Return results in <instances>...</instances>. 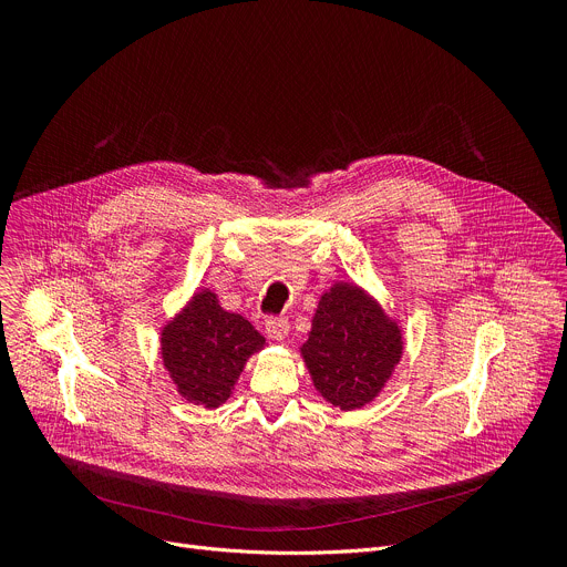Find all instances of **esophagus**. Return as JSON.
Segmentation results:
<instances>
[{"mask_svg": "<svg viewBox=\"0 0 567 567\" xmlns=\"http://www.w3.org/2000/svg\"><path fill=\"white\" fill-rule=\"evenodd\" d=\"M265 330L271 341H282L289 334V320L287 318H269L265 322Z\"/></svg>", "mask_w": 567, "mask_h": 567, "instance_id": "obj_1", "label": "esophagus"}]
</instances>
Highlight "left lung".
Here are the masks:
<instances>
[{
	"mask_svg": "<svg viewBox=\"0 0 567 567\" xmlns=\"http://www.w3.org/2000/svg\"><path fill=\"white\" fill-rule=\"evenodd\" d=\"M403 352L396 322L352 282H337L318 300L300 354L316 390L341 411L363 409Z\"/></svg>",
	"mask_w": 567,
	"mask_h": 567,
	"instance_id": "8db88e82",
	"label": "left lung"
}]
</instances>
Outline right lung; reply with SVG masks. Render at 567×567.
Here are the masks:
<instances>
[{
	"mask_svg": "<svg viewBox=\"0 0 567 567\" xmlns=\"http://www.w3.org/2000/svg\"><path fill=\"white\" fill-rule=\"evenodd\" d=\"M262 348L265 337L245 316L221 309L210 289L197 291L161 330V359L177 392L204 409L221 406L249 357Z\"/></svg>",
	"mask_w": 567,
	"mask_h": 567,
	"instance_id": "1",
	"label": "right lung"
}]
</instances>
